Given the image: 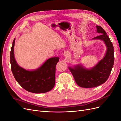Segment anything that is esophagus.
<instances>
[{
	"instance_id": "obj_1",
	"label": "esophagus",
	"mask_w": 121,
	"mask_h": 121,
	"mask_svg": "<svg viewBox=\"0 0 121 121\" xmlns=\"http://www.w3.org/2000/svg\"><path fill=\"white\" fill-rule=\"evenodd\" d=\"M64 56L66 57V58H69L70 56V53L67 51H65L64 53Z\"/></svg>"
}]
</instances>
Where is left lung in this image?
<instances>
[{
	"label": "left lung",
	"mask_w": 121,
	"mask_h": 121,
	"mask_svg": "<svg viewBox=\"0 0 121 121\" xmlns=\"http://www.w3.org/2000/svg\"><path fill=\"white\" fill-rule=\"evenodd\" d=\"M99 36L91 40H101L107 47L104 56L95 66L86 68L82 64L75 65L68 68L76 83L83 88H93L99 86L107 80L114 64V49L112 43L101 26H96Z\"/></svg>",
	"instance_id": "1"
}]
</instances>
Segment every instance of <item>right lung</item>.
Here are the masks:
<instances>
[{"instance_id":"obj_1","label":"right lung","mask_w":121,"mask_h":121,"mask_svg":"<svg viewBox=\"0 0 121 121\" xmlns=\"http://www.w3.org/2000/svg\"><path fill=\"white\" fill-rule=\"evenodd\" d=\"M15 39L12 46L10 63L12 72L16 81L23 89L34 93L47 92L52 89L55 84V67L58 57L47 59L42 65L34 70H26L17 64L14 50Z\"/></svg>"}]
</instances>
